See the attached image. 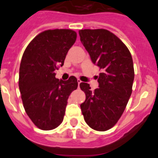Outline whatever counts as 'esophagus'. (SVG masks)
Wrapping results in <instances>:
<instances>
[{
	"label": "esophagus",
	"instance_id": "34e87169",
	"mask_svg": "<svg viewBox=\"0 0 158 158\" xmlns=\"http://www.w3.org/2000/svg\"><path fill=\"white\" fill-rule=\"evenodd\" d=\"M81 82H82V81H81V80H80V79H77V83H78V86H80V84H81Z\"/></svg>",
	"mask_w": 158,
	"mask_h": 158
}]
</instances>
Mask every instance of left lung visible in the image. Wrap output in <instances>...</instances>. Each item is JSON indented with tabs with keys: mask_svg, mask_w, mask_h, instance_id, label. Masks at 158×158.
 Segmentation results:
<instances>
[{
	"mask_svg": "<svg viewBox=\"0 0 158 158\" xmlns=\"http://www.w3.org/2000/svg\"><path fill=\"white\" fill-rule=\"evenodd\" d=\"M81 41L93 64L101 70L94 91L81 83L86 100L81 104L85 122L94 130L105 131L115 125L132 93L134 78L131 54L126 45L105 29L79 31Z\"/></svg>",
	"mask_w": 158,
	"mask_h": 158,
	"instance_id": "1",
	"label": "left lung"
}]
</instances>
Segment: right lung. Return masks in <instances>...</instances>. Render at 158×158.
<instances>
[{
	"label": "right lung",
	"mask_w": 158,
	"mask_h": 158,
	"mask_svg": "<svg viewBox=\"0 0 158 158\" xmlns=\"http://www.w3.org/2000/svg\"><path fill=\"white\" fill-rule=\"evenodd\" d=\"M77 33L70 29L48 30L36 36L21 59L19 89L24 110L32 122L44 131L58 127L64 120L68 99L77 88L74 76L56 78L54 71L63 66Z\"/></svg>",
	"instance_id": "1"
}]
</instances>
